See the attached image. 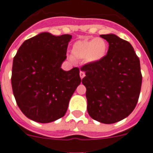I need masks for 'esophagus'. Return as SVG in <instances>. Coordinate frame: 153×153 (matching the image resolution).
Here are the masks:
<instances>
[{
	"instance_id": "esophagus-1",
	"label": "esophagus",
	"mask_w": 153,
	"mask_h": 153,
	"mask_svg": "<svg viewBox=\"0 0 153 153\" xmlns=\"http://www.w3.org/2000/svg\"><path fill=\"white\" fill-rule=\"evenodd\" d=\"M85 76V72H84L83 71H80V77H81V78H83Z\"/></svg>"
}]
</instances>
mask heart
Wrapping results in <instances>:
<instances>
[{"label":"heart","instance_id":"obj_1","mask_svg":"<svg viewBox=\"0 0 153 153\" xmlns=\"http://www.w3.org/2000/svg\"><path fill=\"white\" fill-rule=\"evenodd\" d=\"M107 43L102 38L77 41L72 46L71 54L78 59H87L93 62L100 60L107 52Z\"/></svg>","mask_w":153,"mask_h":153}]
</instances>
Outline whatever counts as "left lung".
I'll use <instances>...</instances> for the list:
<instances>
[{
    "instance_id": "1",
    "label": "left lung",
    "mask_w": 153,
    "mask_h": 153,
    "mask_svg": "<svg viewBox=\"0 0 153 153\" xmlns=\"http://www.w3.org/2000/svg\"><path fill=\"white\" fill-rule=\"evenodd\" d=\"M109 43L107 53L81 70L86 76L87 110L92 119L114 123L133 112L140 97L142 74L140 59L131 44L114 34L100 35Z\"/></svg>"
}]
</instances>
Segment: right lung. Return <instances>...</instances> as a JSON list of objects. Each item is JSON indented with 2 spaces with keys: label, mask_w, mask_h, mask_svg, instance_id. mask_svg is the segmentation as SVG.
I'll use <instances>...</instances> for the list:
<instances>
[{
  "label": "right lung",
  "mask_w": 153,
  "mask_h": 153,
  "mask_svg": "<svg viewBox=\"0 0 153 153\" xmlns=\"http://www.w3.org/2000/svg\"><path fill=\"white\" fill-rule=\"evenodd\" d=\"M71 36L42 33L27 39L13 58L11 85L16 102L26 117L50 123L64 116L81 83L79 68H61Z\"/></svg>",
  "instance_id": "obj_1"
}]
</instances>
